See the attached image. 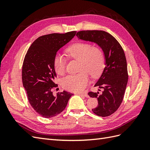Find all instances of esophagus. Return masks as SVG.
Here are the masks:
<instances>
[{
	"instance_id": "1",
	"label": "esophagus",
	"mask_w": 150,
	"mask_h": 150,
	"mask_svg": "<svg viewBox=\"0 0 150 150\" xmlns=\"http://www.w3.org/2000/svg\"><path fill=\"white\" fill-rule=\"evenodd\" d=\"M78 94L81 95V96H83L84 97H86V98H89V95L85 93H79Z\"/></svg>"
}]
</instances>
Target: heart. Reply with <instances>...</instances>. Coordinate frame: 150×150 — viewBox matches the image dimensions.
Segmentation results:
<instances>
[{
	"label": "heart",
	"mask_w": 150,
	"mask_h": 150,
	"mask_svg": "<svg viewBox=\"0 0 150 150\" xmlns=\"http://www.w3.org/2000/svg\"><path fill=\"white\" fill-rule=\"evenodd\" d=\"M66 52L70 58L79 61L80 72L66 76L62 80V86L69 91H81L89 83V74L93 78L101 74L105 66L104 52L99 47L85 42L72 44L67 49ZM53 64L57 74H64L66 60L61 54H57L54 57Z\"/></svg>",
	"instance_id": "heart-1"
}]
</instances>
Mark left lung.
Segmentation results:
<instances>
[{"mask_svg":"<svg viewBox=\"0 0 150 150\" xmlns=\"http://www.w3.org/2000/svg\"><path fill=\"white\" fill-rule=\"evenodd\" d=\"M76 36L79 39L96 43L104 52L106 66L94 85L103 88V91L101 94L91 91L88 95L98 99V106L92 110L94 114L102 117L110 116L120 106L128 83V68L123 49L112 35L103 30H81L77 33Z\"/></svg>","mask_w":150,"mask_h":150,"instance_id":"1","label":"left lung"}]
</instances>
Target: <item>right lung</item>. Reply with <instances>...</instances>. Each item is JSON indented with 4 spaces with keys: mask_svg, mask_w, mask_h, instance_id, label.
<instances>
[{
    "mask_svg": "<svg viewBox=\"0 0 150 150\" xmlns=\"http://www.w3.org/2000/svg\"><path fill=\"white\" fill-rule=\"evenodd\" d=\"M76 31L53 33L38 38L27 52L22 65V79L31 106L39 115L50 118L64 111L72 94L64 91L54 96L57 86L54 59L58 50L74 37Z\"/></svg>",
    "mask_w": 150,
    "mask_h": 150,
    "instance_id": "add662e5",
    "label": "right lung"
}]
</instances>
